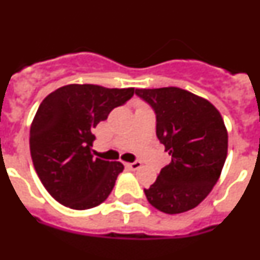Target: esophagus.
<instances>
[{
  "mask_svg": "<svg viewBox=\"0 0 260 260\" xmlns=\"http://www.w3.org/2000/svg\"><path fill=\"white\" fill-rule=\"evenodd\" d=\"M126 165L135 171V169H139V168L142 167V161H139V160H135V161H133V162H127Z\"/></svg>",
  "mask_w": 260,
  "mask_h": 260,
  "instance_id": "34e87169",
  "label": "esophagus"
}]
</instances>
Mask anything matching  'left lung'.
I'll return each mask as SVG.
<instances>
[{
	"mask_svg": "<svg viewBox=\"0 0 260 260\" xmlns=\"http://www.w3.org/2000/svg\"><path fill=\"white\" fill-rule=\"evenodd\" d=\"M156 116V135L172 161L144 189L147 201L164 213L197 207L219 180L228 152L224 121L210 102L177 87L135 89Z\"/></svg>",
	"mask_w": 260,
	"mask_h": 260,
	"instance_id": "1",
	"label": "left lung"
}]
</instances>
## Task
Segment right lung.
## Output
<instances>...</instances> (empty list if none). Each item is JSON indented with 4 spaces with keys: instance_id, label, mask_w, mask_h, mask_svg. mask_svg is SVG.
Instances as JSON below:
<instances>
[{
    "instance_id": "right-lung-1",
    "label": "right lung",
    "mask_w": 260,
    "mask_h": 260,
    "mask_svg": "<svg viewBox=\"0 0 260 260\" xmlns=\"http://www.w3.org/2000/svg\"><path fill=\"white\" fill-rule=\"evenodd\" d=\"M134 95V88L69 84L43 100L29 130L35 171L65 207L88 210L109 197L123 165L93 157V127Z\"/></svg>"
}]
</instances>
